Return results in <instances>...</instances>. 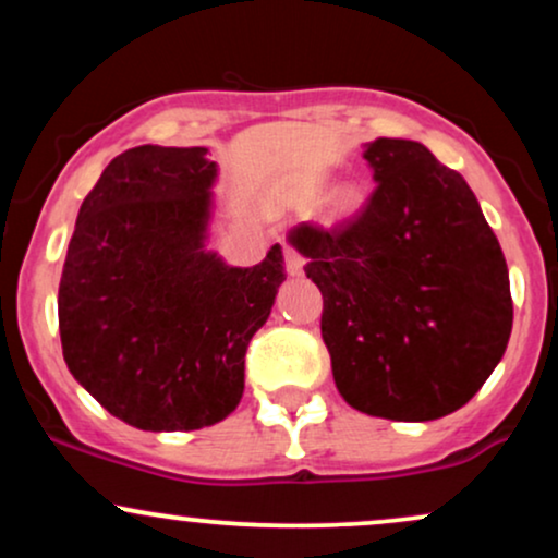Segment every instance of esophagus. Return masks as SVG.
<instances>
[{"instance_id": "esophagus-1", "label": "esophagus", "mask_w": 558, "mask_h": 558, "mask_svg": "<svg viewBox=\"0 0 558 558\" xmlns=\"http://www.w3.org/2000/svg\"><path fill=\"white\" fill-rule=\"evenodd\" d=\"M286 270L291 275H301V270H304V257L291 246H286Z\"/></svg>"}]
</instances>
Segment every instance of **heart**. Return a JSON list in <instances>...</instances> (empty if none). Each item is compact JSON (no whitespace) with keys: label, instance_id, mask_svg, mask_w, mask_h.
<instances>
[{"label":"heart","instance_id":"b5f03b06","mask_svg":"<svg viewBox=\"0 0 558 558\" xmlns=\"http://www.w3.org/2000/svg\"><path fill=\"white\" fill-rule=\"evenodd\" d=\"M362 202H364L362 191L356 189V185H351V183L338 185V189L330 194V209L336 215H341V217L354 215L356 209L362 207Z\"/></svg>","mask_w":558,"mask_h":558}]
</instances>
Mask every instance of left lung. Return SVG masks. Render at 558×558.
<instances>
[{"label":"left lung","instance_id":"left-lung-1","mask_svg":"<svg viewBox=\"0 0 558 558\" xmlns=\"http://www.w3.org/2000/svg\"><path fill=\"white\" fill-rule=\"evenodd\" d=\"M364 159L377 185L360 215L291 230L323 293L332 380L373 417H446L509 343L504 252L464 178L417 141L377 138Z\"/></svg>","mask_w":558,"mask_h":558}]
</instances>
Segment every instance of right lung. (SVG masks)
<instances>
[{
    "mask_svg": "<svg viewBox=\"0 0 558 558\" xmlns=\"http://www.w3.org/2000/svg\"><path fill=\"white\" fill-rule=\"evenodd\" d=\"M215 178L204 146H136L75 220L57 293L62 356L138 430H198L239 407L248 341L286 280L278 243L254 267L204 252Z\"/></svg>",
    "mask_w": 558,
    "mask_h": 558,
    "instance_id": "add662e5",
    "label": "right lung"
}]
</instances>
